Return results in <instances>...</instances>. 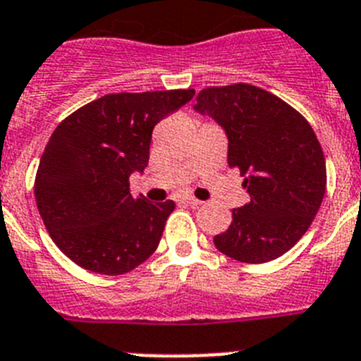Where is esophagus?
<instances>
[{
	"label": "esophagus",
	"mask_w": 361,
	"mask_h": 361,
	"mask_svg": "<svg viewBox=\"0 0 361 361\" xmlns=\"http://www.w3.org/2000/svg\"><path fill=\"white\" fill-rule=\"evenodd\" d=\"M183 202H185V203H189L190 207H198V205H202V202H200V200H196V198H192V196H185Z\"/></svg>",
	"instance_id": "1"
}]
</instances>
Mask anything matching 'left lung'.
<instances>
[{"mask_svg": "<svg viewBox=\"0 0 361 361\" xmlns=\"http://www.w3.org/2000/svg\"><path fill=\"white\" fill-rule=\"evenodd\" d=\"M194 111L227 136L228 167L240 169L250 202L214 238L228 258L265 263L280 258L307 233L325 194V158L300 112L274 94L238 83L209 87Z\"/></svg>", "mask_w": 361, "mask_h": 361, "instance_id": "left-lung-1", "label": "left lung"}]
</instances>
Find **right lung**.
Masks as SVG:
<instances>
[{
    "instance_id": "right-lung-1",
    "label": "right lung",
    "mask_w": 361,
    "mask_h": 361,
    "mask_svg": "<svg viewBox=\"0 0 361 361\" xmlns=\"http://www.w3.org/2000/svg\"><path fill=\"white\" fill-rule=\"evenodd\" d=\"M192 96V89L106 94L56 127L34 194L50 238L76 265L118 276L158 249L176 205L133 198L128 178L149 165L156 123Z\"/></svg>"
}]
</instances>
